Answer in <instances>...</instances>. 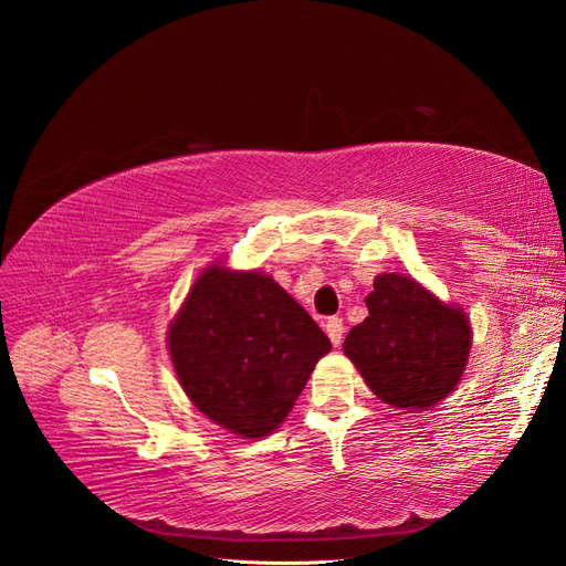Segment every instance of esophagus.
<instances>
[{
  "label": "esophagus",
  "mask_w": 566,
  "mask_h": 566,
  "mask_svg": "<svg viewBox=\"0 0 566 566\" xmlns=\"http://www.w3.org/2000/svg\"><path fill=\"white\" fill-rule=\"evenodd\" d=\"M325 333H328V337H331L333 345H335V347H339L342 333H345V325H342V318L331 316L328 321H325Z\"/></svg>",
  "instance_id": "esophagus-1"
}]
</instances>
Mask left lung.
I'll return each mask as SVG.
<instances>
[{
    "instance_id": "obj_1",
    "label": "left lung",
    "mask_w": 566,
    "mask_h": 566,
    "mask_svg": "<svg viewBox=\"0 0 566 566\" xmlns=\"http://www.w3.org/2000/svg\"><path fill=\"white\" fill-rule=\"evenodd\" d=\"M368 316L354 325L345 354L373 394L403 410L447 399L468 364L470 321L403 273H382L366 297Z\"/></svg>"
}]
</instances>
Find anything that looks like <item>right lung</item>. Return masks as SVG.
I'll use <instances>...</instances> for the list:
<instances>
[{"label":"right lung","instance_id":"1","mask_svg":"<svg viewBox=\"0 0 566 566\" xmlns=\"http://www.w3.org/2000/svg\"><path fill=\"white\" fill-rule=\"evenodd\" d=\"M188 399L245 439L271 434L331 339L266 273L205 269L167 333Z\"/></svg>","mask_w":566,"mask_h":566}]
</instances>
